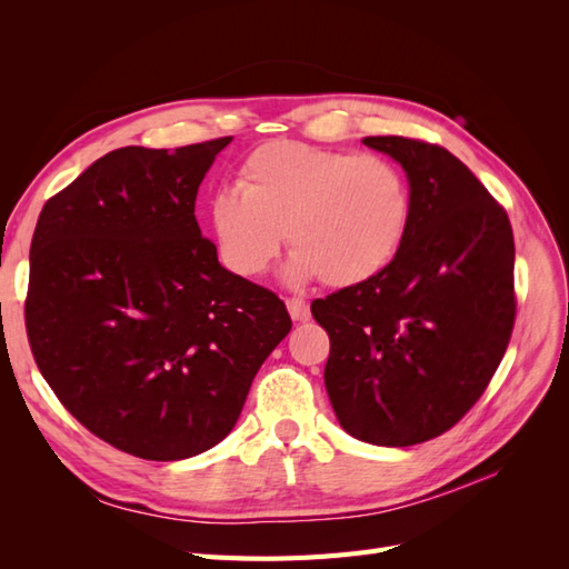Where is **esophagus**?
Wrapping results in <instances>:
<instances>
[{
  "label": "esophagus",
  "mask_w": 569,
  "mask_h": 569,
  "mask_svg": "<svg viewBox=\"0 0 569 569\" xmlns=\"http://www.w3.org/2000/svg\"><path fill=\"white\" fill-rule=\"evenodd\" d=\"M287 311L295 322H306L308 318H311V308H308V303L303 299H297V297L287 299Z\"/></svg>",
  "instance_id": "obj_1"
}]
</instances>
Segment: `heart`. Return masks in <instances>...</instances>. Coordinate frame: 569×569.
Wrapping results in <instances>:
<instances>
[{"label":"heart","instance_id":"1","mask_svg":"<svg viewBox=\"0 0 569 569\" xmlns=\"http://www.w3.org/2000/svg\"><path fill=\"white\" fill-rule=\"evenodd\" d=\"M408 220V182L391 161L295 140L253 149L239 166L237 187H220L209 199L222 263L256 278L284 230L295 247L284 268L291 284L370 280L399 251Z\"/></svg>","mask_w":569,"mask_h":569}]
</instances>
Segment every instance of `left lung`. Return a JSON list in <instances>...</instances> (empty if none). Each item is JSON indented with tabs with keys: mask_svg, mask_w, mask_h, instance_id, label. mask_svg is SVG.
Listing matches in <instances>:
<instances>
[{
	"mask_svg": "<svg viewBox=\"0 0 569 569\" xmlns=\"http://www.w3.org/2000/svg\"><path fill=\"white\" fill-rule=\"evenodd\" d=\"M406 170L410 220L370 280L311 303L330 335L325 389L343 432L412 446L451 429L508 349L515 242L506 211L443 147L366 137Z\"/></svg>",
	"mask_w": 569,
	"mask_h": 569,
	"instance_id": "obj_1",
	"label": "left lung"
}]
</instances>
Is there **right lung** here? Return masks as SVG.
<instances>
[{"label":"right lung","instance_id":"right-lung-1","mask_svg":"<svg viewBox=\"0 0 569 569\" xmlns=\"http://www.w3.org/2000/svg\"><path fill=\"white\" fill-rule=\"evenodd\" d=\"M230 142L116 149L44 203L32 234L36 363L78 422L144 460L226 439L291 330L284 303L222 268L194 218Z\"/></svg>","mask_w":569,"mask_h":569}]
</instances>
